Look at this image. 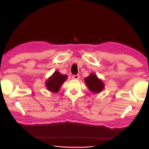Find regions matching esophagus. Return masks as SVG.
<instances>
[{
  "instance_id": "esophagus-1",
  "label": "esophagus",
  "mask_w": 149,
  "mask_h": 149,
  "mask_svg": "<svg viewBox=\"0 0 149 149\" xmlns=\"http://www.w3.org/2000/svg\"><path fill=\"white\" fill-rule=\"evenodd\" d=\"M79 77H80V75H79V74L72 75V78L74 79H79Z\"/></svg>"
}]
</instances>
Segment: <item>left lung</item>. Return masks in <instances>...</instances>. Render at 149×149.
Instances as JSON below:
<instances>
[{"label": "left lung", "instance_id": "left-lung-1", "mask_svg": "<svg viewBox=\"0 0 149 149\" xmlns=\"http://www.w3.org/2000/svg\"><path fill=\"white\" fill-rule=\"evenodd\" d=\"M88 88L90 91L95 93H99L103 90L104 84L95 75L91 74L84 79Z\"/></svg>", "mask_w": 149, "mask_h": 149}]
</instances>
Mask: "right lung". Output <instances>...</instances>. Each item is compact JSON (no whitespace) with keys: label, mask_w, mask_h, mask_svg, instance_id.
<instances>
[{"label":"right lung","mask_w":149,"mask_h":149,"mask_svg":"<svg viewBox=\"0 0 149 149\" xmlns=\"http://www.w3.org/2000/svg\"><path fill=\"white\" fill-rule=\"evenodd\" d=\"M66 78V75H62L58 72H55L52 76L47 81L46 86L47 89L54 93L58 92L60 86L64 83Z\"/></svg>","instance_id":"right-lung-1"}]
</instances>
